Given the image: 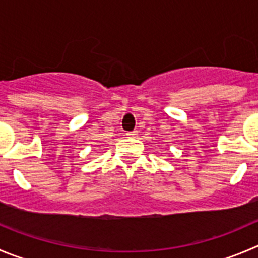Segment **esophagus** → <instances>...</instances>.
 Returning a JSON list of instances; mask_svg holds the SVG:
<instances>
[{"mask_svg": "<svg viewBox=\"0 0 258 258\" xmlns=\"http://www.w3.org/2000/svg\"><path fill=\"white\" fill-rule=\"evenodd\" d=\"M126 136H127V137H137V136H138V132H137V131H133V132H127V133H126Z\"/></svg>", "mask_w": 258, "mask_h": 258, "instance_id": "34e87169", "label": "esophagus"}]
</instances>
